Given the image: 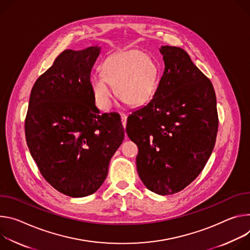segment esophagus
<instances>
[{"mask_svg": "<svg viewBox=\"0 0 250 250\" xmlns=\"http://www.w3.org/2000/svg\"><path fill=\"white\" fill-rule=\"evenodd\" d=\"M121 121H122V125L125 128L126 124H127V116L125 114H121Z\"/></svg>", "mask_w": 250, "mask_h": 250, "instance_id": "esophagus-1", "label": "esophagus"}]
</instances>
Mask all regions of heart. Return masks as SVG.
I'll return each mask as SVG.
<instances>
[{
  "mask_svg": "<svg viewBox=\"0 0 250 250\" xmlns=\"http://www.w3.org/2000/svg\"><path fill=\"white\" fill-rule=\"evenodd\" d=\"M160 80V67L150 55L139 50L111 54L105 60L102 74L90 78V87L96 105L108 111L112 105V89L118 98L132 106L151 100Z\"/></svg>",
  "mask_w": 250,
  "mask_h": 250,
  "instance_id": "obj_1",
  "label": "heart"
}]
</instances>
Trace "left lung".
I'll return each mask as SVG.
<instances>
[{"label": "left lung", "instance_id": "8db88e82", "mask_svg": "<svg viewBox=\"0 0 250 250\" xmlns=\"http://www.w3.org/2000/svg\"><path fill=\"white\" fill-rule=\"evenodd\" d=\"M165 70L153 98L127 118L138 146L137 171L161 196L178 192L203 171L215 144L216 98L210 80L178 46L159 48Z\"/></svg>", "mask_w": 250, "mask_h": 250}]
</instances>
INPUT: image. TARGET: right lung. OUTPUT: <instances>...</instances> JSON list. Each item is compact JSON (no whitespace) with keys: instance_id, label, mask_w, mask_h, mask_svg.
Listing matches in <instances>:
<instances>
[{"instance_id":"add662e5","label":"right lung","mask_w":250,"mask_h":250,"mask_svg":"<svg viewBox=\"0 0 250 250\" xmlns=\"http://www.w3.org/2000/svg\"><path fill=\"white\" fill-rule=\"evenodd\" d=\"M100 46L65 49L36 81L24 122L25 139L42 177L72 198L104 183L124 139L117 113L100 114L90 73Z\"/></svg>"}]
</instances>
